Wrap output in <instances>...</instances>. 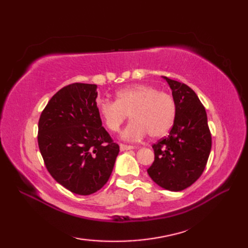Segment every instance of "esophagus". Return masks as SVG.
<instances>
[{"label": "esophagus", "instance_id": "esophagus-1", "mask_svg": "<svg viewBox=\"0 0 248 248\" xmlns=\"http://www.w3.org/2000/svg\"><path fill=\"white\" fill-rule=\"evenodd\" d=\"M120 150L121 151H125V150H131V149H134L133 146H130V145H124V144H120Z\"/></svg>", "mask_w": 248, "mask_h": 248}]
</instances>
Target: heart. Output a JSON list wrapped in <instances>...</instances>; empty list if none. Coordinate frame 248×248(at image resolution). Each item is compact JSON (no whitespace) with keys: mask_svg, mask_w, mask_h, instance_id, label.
Wrapping results in <instances>:
<instances>
[{"mask_svg":"<svg viewBox=\"0 0 248 248\" xmlns=\"http://www.w3.org/2000/svg\"><path fill=\"white\" fill-rule=\"evenodd\" d=\"M97 108L110 132H117L130 115L132 120L121 135L128 140L143 139L148 133L151 138H162L170 132L177 115L170 93L145 84L120 88L115 101L100 99Z\"/></svg>","mask_w":248,"mask_h":248,"instance_id":"obj_1","label":"heart"}]
</instances>
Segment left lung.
<instances>
[{"mask_svg": "<svg viewBox=\"0 0 248 248\" xmlns=\"http://www.w3.org/2000/svg\"><path fill=\"white\" fill-rule=\"evenodd\" d=\"M163 78L175 98L177 115L167 138L152 146L155 162L147 171L159 186L178 192L191 186L202 176L212 139L207 113L197 94L186 84Z\"/></svg>", "mask_w": 248, "mask_h": 248, "instance_id": "left-lung-1", "label": "left lung"}]
</instances>
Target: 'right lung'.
Returning a JSON list of instances; mask_svg holds the SVG:
<instances>
[{
	"label": "right lung",
	"instance_id": "obj_1",
	"mask_svg": "<svg viewBox=\"0 0 248 248\" xmlns=\"http://www.w3.org/2000/svg\"><path fill=\"white\" fill-rule=\"evenodd\" d=\"M96 84L60 89L40 115L38 146L46 170L70 192L91 195L108 182L119 154L102 127Z\"/></svg>",
	"mask_w": 248,
	"mask_h": 248
}]
</instances>
